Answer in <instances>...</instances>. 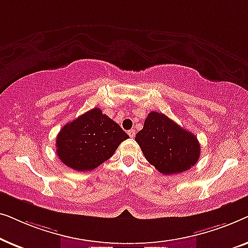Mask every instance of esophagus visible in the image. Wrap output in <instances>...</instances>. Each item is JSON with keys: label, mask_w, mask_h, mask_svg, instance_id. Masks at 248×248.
Returning <instances> with one entry per match:
<instances>
[{"label": "esophagus", "mask_w": 248, "mask_h": 248, "mask_svg": "<svg viewBox=\"0 0 248 248\" xmlns=\"http://www.w3.org/2000/svg\"><path fill=\"white\" fill-rule=\"evenodd\" d=\"M127 134L130 135V138L133 139V138H134V135H135V132H134V130H130V131L127 132Z\"/></svg>", "instance_id": "obj_1"}]
</instances>
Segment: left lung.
Returning <instances> with one entry per match:
<instances>
[{
    "label": "left lung",
    "mask_w": 248,
    "mask_h": 248,
    "mask_svg": "<svg viewBox=\"0 0 248 248\" xmlns=\"http://www.w3.org/2000/svg\"><path fill=\"white\" fill-rule=\"evenodd\" d=\"M135 141L145 159L165 175L188 170L201 154L194 134L157 111L149 113L143 128L135 135Z\"/></svg>",
    "instance_id": "8db88e82"
}]
</instances>
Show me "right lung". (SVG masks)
<instances>
[{
	"instance_id": "obj_1",
	"label": "right lung",
	"mask_w": 248,
	"mask_h": 248,
	"mask_svg": "<svg viewBox=\"0 0 248 248\" xmlns=\"http://www.w3.org/2000/svg\"><path fill=\"white\" fill-rule=\"evenodd\" d=\"M128 135L120 125L93 108L64 125L56 138L57 157L74 170H93L108 160Z\"/></svg>"
}]
</instances>
